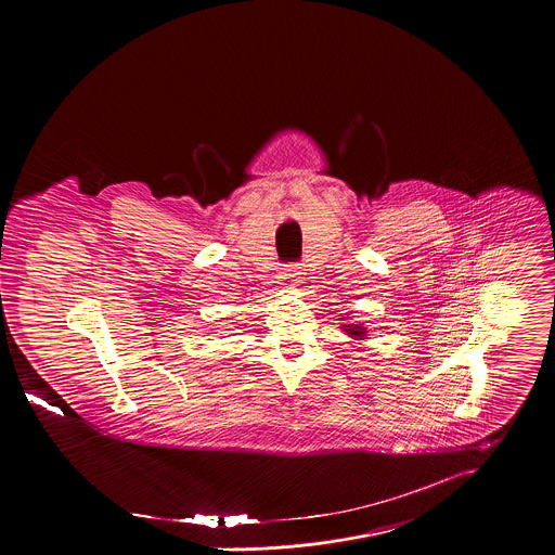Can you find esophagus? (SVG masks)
I'll list each match as a JSON object with an SVG mask.
<instances>
[{
	"label": "esophagus",
	"mask_w": 555,
	"mask_h": 555,
	"mask_svg": "<svg viewBox=\"0 0 555 555\" xmlns=\"http://www.w3.org/2000/svg\"><path fill=\"white\" fill-rule=\"evenodd\" d=\"M301 275H304V269H301V264H286V269H284V278H286V282L288 284H293V286H297L299 282H301Z\"/></svg>",
	"instance_id": "34e87169"
}]
</instances>
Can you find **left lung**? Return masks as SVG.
<instances>
[{"instance_id": "8db88e82", "label": "left lung", "mask_w": 555, "mask_h": 555, "mask_svg": "<svg viewBox=\"0 0 555 555\" xmlns=\"http://www.w3.org/2000/svg\"><path fill=\"white\" fill-rule=\"evenodd\" d=\"M344 331H346L350 337H354V339H363V337L367 335V331H365L363 326H359V324H344Z\"/></svg>"}]
</instances>
